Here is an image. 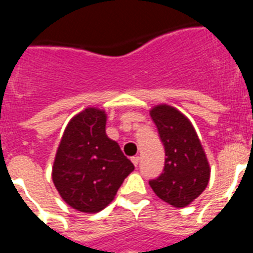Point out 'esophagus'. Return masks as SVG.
<instances>
[{
    "mask_svg": "<svg viewBox=\"0 0 253 253\" xmlns=\"http://www.w3.org/2000/svg\"><path fill=\"white\" fill-rule=\"evenodd\" d=\"M139 161H140L139 156H134V157H131V162L134 163V166H135V167H137L138 165H139Z\"/></svg>",
    "mask_w": 253,
    "mask_h": 253,
    "instance_id": "1",
    "label": "esophagus"
}]
</instances>
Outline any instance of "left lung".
I'll return each instance as SVG.
<instances>
[{"label":"left lung","instance_id":"1","mask_svg":"<svg viewBox=\"0 0 253 253\" xmlns=\"http://www.w3.org/2000/svg\"><path fill=\"white\" fill-rule=\"evenodd\" d=\"M165 147V167L157 178L149 181L154 194L163 202L184 208L203 193L209 182L210 167L191 123L169 105L151 110Z\"/></svg>","mask_w":253,"mask_h":253}]
</instances>
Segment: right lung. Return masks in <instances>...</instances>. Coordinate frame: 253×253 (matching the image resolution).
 Returning a JSON list of instances; mask_svg holds the SVG:
<instances>
[{
	"instance_id": "right-lung-1",
	"label": "right lung",
	"mask_w": 253,
	"mask_h": 253,
	"mask_svg": "<svg viewBox=\"0 0 253 253\" xmlns=\"http://www.w3.org/2000/svg\"><path fill=\"white\" fill-rule=\"evenodd\" d=\"M106 114L88 107L67 125L53 165V182L64 202L84 213L110 204L134 169L115 140L105 131Z\"/></svg>"
}]
</instances>
